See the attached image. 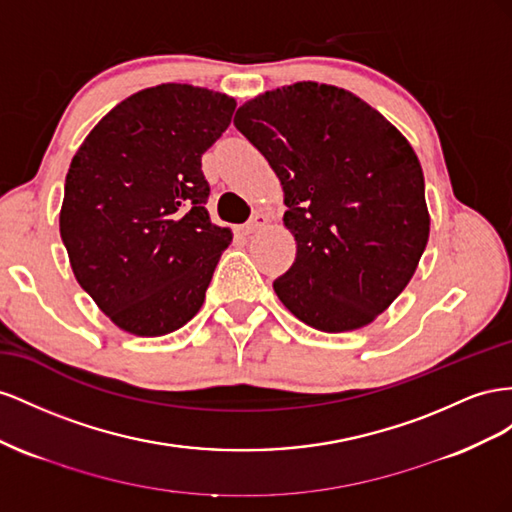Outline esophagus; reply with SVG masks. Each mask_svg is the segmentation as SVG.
<instances>
[{
  "label": "esophagus",
  "mask_w": 512,
  "mask_h": 512,
  "mask_svg": "<svg viewBox=\"0 0 512 512\" xmlns=\"http://www.w3.org/2000/svg\"><path fill=\"white\" fill-rule=\"evenodd\" d=\"M266 225H268V216H266V214H255V216L251 218V221L242 225V231H244V233H255V231H259V229H264Z\"/></svg>",
  "instance_id": "34e87169"
}]
</instances>
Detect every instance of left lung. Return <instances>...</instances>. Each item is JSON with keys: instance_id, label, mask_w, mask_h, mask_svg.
Segmentation results:
<instances>
[{"instance_id": "1", "label": "left lung", "mask_w": 512, "mask_h": 512, "mask_svg": "<svg viewBox=\"0 0 512 512\" xmlns=\"http://www.w3.org/2000/svg\"><path fill=\"white\" fill-rule=\"evenodd\" d=\"M233 124L279 175L296 261L274 291L306 326L371 324L429 240L425 178L397 128L356 94L300 81L244 102Z\"/></svg>"}]
</instances>
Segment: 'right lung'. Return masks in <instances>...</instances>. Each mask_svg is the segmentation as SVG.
I'll use <instances>...</instances> for the list:
<instances>
[{
  "label": "right lung",
  "instance_id": "add662e5",
  "mask_svg": "<svg viewBox=\"0 0 512 512\" xmlns=\"http://www.w3.org/2000/svg\"><path fill=\"white\" fill-rule=\"evenodd\" d=\"M236 100L186 83L115 105L72 156L60 233L72 272L115 326L163 337L191 321L231 244L210 221L201 154Z\"/></svg>",
  "mask_w": 512,
  "mask_h": 512
}]
</instances>
